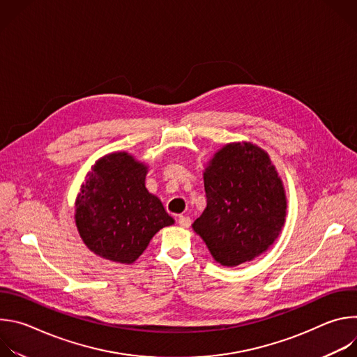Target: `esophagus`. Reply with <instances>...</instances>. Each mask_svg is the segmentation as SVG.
<instances>
[{"label": "esophagus", "instance_id": "34e87169", "mask_svg": "<svg viewBox=\"0 0 357 357\" xmlns=\"http://www.w3.org/2000/svg\"><path fill=\"white\" fill-rule=\"evenodd\" d=\"M190 218H188V216H179L178 218V223H179V226L181 227H185V229H188L189 226H190Z\"/></svg>", "mask_w": 357, "mask_h": 357}]
</instances>
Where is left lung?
Returning <instances> with one entry per match:
<instances>
[{"instance_id": "left-lung-1", "label": "left lung", "mask_w": 357, "mask_h": 357, "mask_svg": "<svg viewBox=\"0 0 357 357\" xmlns=\"http://www.w3.org/2000/svg\"><path fill=\"white\" fill-rule=\"evenodd\" d=\"M206 209L192 227L212 257L226 267L251 261L268 250L285 223L287 196L264 149L231 142L203 172Z\"/></svg>"}]
</instances>
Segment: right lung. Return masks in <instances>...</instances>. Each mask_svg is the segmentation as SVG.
Wrapping results in <instances>:
<instances>
[{
  "mask_svg": "<svg viewBox=\"0 0 357 357\" xmlns=\"http://www.w3.org/2000/svg\"><path fill=\"white\" fill-rule=\"evenodd\" d=\"M148 167L127 152L100 158L76 199L75 220L83 243L98 257L132 264L151 238L174 219L148 192Z\"/></svg>",
  "mask_w": 357,
  "mask_h": 357,
  "instance_id": "right-lung-1",
  "label": "right lung"
}]
</instances>
